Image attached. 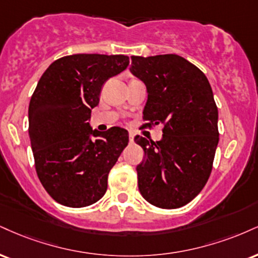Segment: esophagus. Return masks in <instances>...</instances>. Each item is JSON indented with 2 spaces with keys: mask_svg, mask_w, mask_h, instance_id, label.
<instances>
[{
  "mask_svg": "<svg viewBox=\"0 0 258 258\" xmlns=\"http://www.w3.org/2000/svg\"><path fill=\"white\" fill-rule=\"evenodd\" d=\"M130 142H135V135H133V133H130Z\"/></svg>",
  "mask_w": 258,
  "mask_h": 258,
  "instance_id": "esophagus-1",
  "label": "esophagus"
}]
</instances>
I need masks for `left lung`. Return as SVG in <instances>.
I'll use <instances>...</instances> for the list:
<instances>
[{
    "label": "left lung",
    "instance_id": "8db88e82",
    "mask_svg": "<svg viewBox=\"0 0 258 258\" xmlns=\"http://www.w3.org/2000/svg\"><path fill=\"white\" fill-rule=\"evenodd\" d=\"M131 73L145 84V125H163L159 142L136 136L145 157L137 166L145 201L162 209L191 202L204 187L219 143L218 107L200 68L175 54L131 56Z\"/></svg>",
    "mask_w": 258,
    "mask_h": 258
}]
</instances>
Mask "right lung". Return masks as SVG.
Returning a JSON list of instances; mask_svg holds the SVG:
<instances>
[{"label": "right lung", "instance_id": "obj_1", "mask_svg": "<svg viewBox=\"0 0 258 258\" xmlns=\"http://www.w3.org/2000/svg\"><path fill=\"white\" fill-rule=\"evenodd\" d=\"M128 63L126 55L74 54L52 62L37 84L29 105L31 148L43 187L62 206H91L107 191L128 132H99L89 119L102 85Z\"/></svg>", "mask_w": 258, "mask_h": 258}]
</instances>
